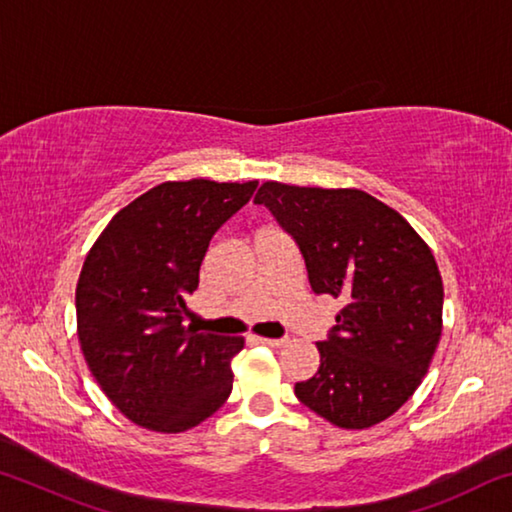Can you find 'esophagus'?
Segmentation results:
<instances>
[{
	"instance_id": "obj_1",
	"label": "esophagus",
	"mask_w": 512,
	"mask_h": 512,
	"mask_svg": "<svg viewBox=\"0 0 512 512\" xmlns=\"http://www.w3.org/2000/svg\"><path fill=\"white\" fill-rule=\"evenodd\" d=\"M255 341L262 345H271V348H280V345L287 343V339H264V336H255Z\"/></svg>"
}]
</instances>
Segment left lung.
Segmentation results:
<instances>
[{
	"mask_svg": "<svg viewBox=\"0 0 512 512\" xmlns=\"http://www.w3.org/2000/svg\"><path fill=\"white\" fill-rule=\"evenodd\" d=\"M300 248L311 291L343 302L296 397L341 429L391 418L427 375L443 332V280L429 246L361 189L264 183L255 196Z\"/></svg>",
	"mask_w": 512,
	"mask_h": 512,
	"instance_id": "obj_1",
	"label": "left lung"
}]
</instances>
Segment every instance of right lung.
<instances>
[{
	"instance_id": "add662e5",
	"label": "right lung",
	"mask_w": 512,
	"mask_h": 512,
	"mask_svg": "<svg viewBox=\"0 0 512 512\" xmlns=\"http://www.w3.org/2000/svg\"><path fill=\"white\" fill-rule=\"evenodd\" d=\"M255 189L257 180L162 183L112 216L85 257L76 284L83 357L108 400L144 429L187 431L230 397V361L244 339L185 327V300L214 232Z\"/></svg>"
}]
</instances>
